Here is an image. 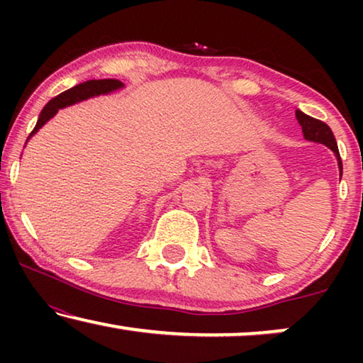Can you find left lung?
Returning a JSON list of instances; mask_svg holds the SVG:
<instances>
[{
	"label": "left lung",
	"instance_id": "obj_1",
	"mask_svg": "<svg viewBox=\"0 0 363 363\" xmlns=\"http://www.w3.org/2000/svg\"><path fill=\"white\" fill-rule=\"evenodd\" d=\"M296 117H297V122L301 123L302 132H304V137L307 138V140L324 143V145L329 147L330 150L335 153L337 160H339L340 177H342V160H340V153H339V148H337L335 137H334V133H332L330 127L327 125L325 122L317 121V118H314V117L306 116V113L301 112V111H296Z\"/></svg>",
	"mask_w": 363,
	"mask_h": 363
}]
</instances>
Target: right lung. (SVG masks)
<instances>
[{"label":"right lung","instance_id":"right-lung-1","mask_svg":"<svg viewBox=\"0 0 363 363\" xmlns=\"http://www.w3.org/2000/svg\"><path fill=\"white\" fill-rule=\"evenodd\" d=\"M122 86L123 84L121 81H117V79H101V81H86L71 87L69 91H64L62 94H59V96L51 99V101L46 104V107L43 108L41 116L38 118L36 127L33 128V132L29 133V137L34 135V133H36L52 116H56L59 108L72 106V104L84 101V99H89L92 96H101V94L112 92L116 91V89H121Z\"/></svg>","mask_w":363,"mask_h":363}]
</instances>
